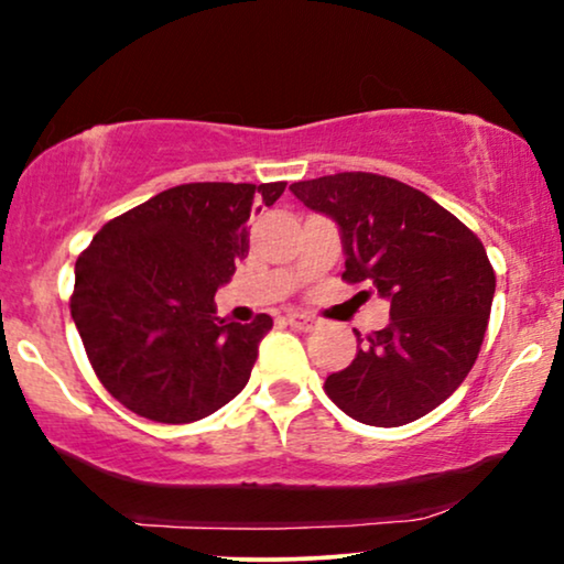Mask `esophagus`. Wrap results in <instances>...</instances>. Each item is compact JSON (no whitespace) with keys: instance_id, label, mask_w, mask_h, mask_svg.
<instances>
[{"instance_id":"obj_1","label":"esophagus","mask_w":564,"mask_h":564,"mask_svg":"<svg viewBox=\"0 0 564 564\" xmlns=\"http://www.w3.org/2000/svg\"><path fill=\"white\" fill-rule=\"evenodd\" d=\"M286 319H289V325H294V327H299V330H315V327H317V323H315V317L304 315V312H289V315H286Z\"/></svg>"}]
</instances>
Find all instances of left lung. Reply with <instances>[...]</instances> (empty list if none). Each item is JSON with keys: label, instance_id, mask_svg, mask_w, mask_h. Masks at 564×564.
<instances>
[{"label": "left lung", "instance_id": "8db88e82", "mask_svg": "<svg viewBox=\"0 0 564 564\" xmlns=\"http://www.w3.org/2000/svg\"><path fill=\"white\" fill-rule=\"evenodd\" d=\"M306 208L338 226L344 278L390 302V323L325 380L356 422L401 426L458 390L479 356L495 299L487 249L453 213L409 184L365 171L291 184Z\"/></svg>", "mask_w": 564, "mask_h": 564}]
</instances>
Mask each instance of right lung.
<instances>
[{"instance_id":"right-lung-1","label":"right lung","mask_w":564,"mask_h":564,"mask_svg":"<svg viewBox=\"0 0 564 564\" xmlns=\"http://www.w3.org/2000/svg\"><path fill=\"white\" fill-rule=\"evenodd\" d=\"M286 182H197L109 220L75 262L69 302L98 380L161 424H189L237 398L273 319L226 323L213 296L249 252L247 220Z\"/></svg>"}]
</instances>
